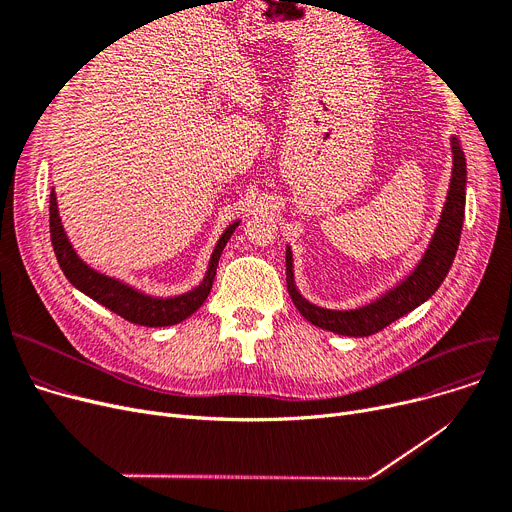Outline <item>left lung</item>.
Returning <instances> with one entry per match:
<instances>
[{"instance_id":"1","label":"left lung","mask_w":512,"mask_h":512,"mask_svg":"<svg viewBox=\"0 0 512 512\" xmlns=\"http://www.w3.org/2000/svg\"><path fill=\"white\" fill-rule=\"evenodd\" d=\"M452 149V174L448 184L446 203L442 207L438 226L434 230L432 240L413 267V272L400 280L396 286L380 294L378 299L355 307V309H328L307 301L294 282V259L292 249L286 245V284L288 294L299 309V313L311 321L313 326L328 330L340 336L363 338L384 330L398 317L407 315L409 311L423 305L432 294L440 288L444 278L448 276L450 265L454 261L456 249H459L463 220H465V186H467V161L461 149L459 139L450 137Z\"/></svg>"}]
</instances>
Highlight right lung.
I'll list each match as a JSON object with an SVG mask.
<instances>
[{
    "instance_id": "obj_1",
    "label": "right lung",
    "mask_w": 512,
    "mask_h": 512,
    "mask_svg": "<svg viewBox=\"0 0 512 512\" xmlns=\"http://www.w3.org/2000/svg\"><path fill=\"white\" fill-rule=\"evenodd\" d=\"M238 224L240 220L232 222L222 232L220 240L215 242L205 276L195 288L186 290L182 294H174V297H159V294H149L120 278L97 272L95 267H91L83 257H80L64 230L60 209H58L56 188H51V195H49L51 245H53V251H56L58 263L68 282L76 290L87 294L89 299L103 305L105 309H110L116 315L128 319L130 324H139L147 328H166V326L180 324V321L191 317L205 303L207 294L213 286L215 270H218L222 251L226 247V242L230 240V236L234 234V230L238 228Z\"/></svg>"
}]
</instances>
